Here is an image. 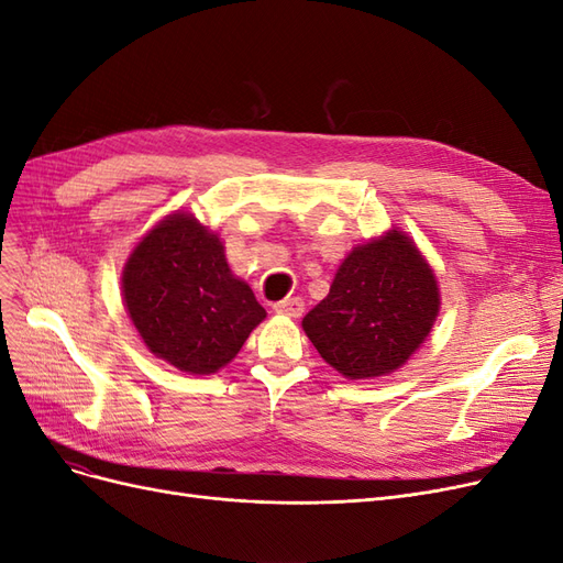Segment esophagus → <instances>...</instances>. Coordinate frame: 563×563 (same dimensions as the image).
<instances>
[{
  "instance_id": "obj_1",
  "label": "esophagus",
  "mask_w": 563,
  "mask_h": 563,
  "mask_svg": "<svg viewBox=\"0 0 563 563\" xmlns=\"http://www.w3.org/2000/svg\"><path fill=\"white\" fill-rule=\"evenodd\" d=\"M303 299L301 297H287L283 301L274 303V310L280 316H289V318H299L303 313Z\"/></svg>"
}]
</instances>
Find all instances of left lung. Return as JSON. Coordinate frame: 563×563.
Masks as SVG:
<instances>
[{"label":"left lung","mask_w":563,"mask_h":563,"mask_svg":"<svg viewBox=\"0 0 563 563\" xmlns=\"http://www.w3.org/2000/svg\"><path fill=\"white\" fill-rule=\"evenodd\" d=\"M439 285L412 241L397 232L343 260L329 295L303 318L306 336L345 378L399 368L439 316Z\"/></svg>","instance_id":"obj_1"}]
</instances>
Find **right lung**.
<instances>
[{
  "mask_svg": "<svg viewBox=\"0 0 563 563\" xmlns=\"http://www.w3.org/2000/svg\"><path fill=\"white\" fill-rule=\"evenodd\" d=\"M124 306L143 343L187 373H216L264 318L253 289L234 278L224 247L192 216L162 220L122 274Z\"/></svg>",
  "mask_w": 563,
  "mask_h": 563,
  "instance_id": "1",
  "label": "right lung"
}]
</instances>
